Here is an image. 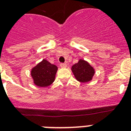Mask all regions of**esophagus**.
Here are the masks:
<instances>
[{"mask_svg":"<svg viewBox=\"0 0 131 131\" xmlns=\"http://www.w3.org/2000/svg\"><path fill=\"white\" fill-rule=\"evenodd\" d=\"M60 66L61 68H65L67 67V64L66 63H60Z\"/></svg>","mask_w":131,"mask_h":131,"instance_id":"obj_1","label":"esophagus"}]
</instances>
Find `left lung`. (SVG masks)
<instances>
[{"mask_svg":"<svg viewBox=\"0 0 131 131\" xmlns=\"http://www.w3.org/2000/svg\"><path fill=\"white\" fill-rule=\"evenodd\" d=\"M71 70L76 80L80 82H88L92 80L94 75V69L88 62L80 60L78 63L72 66Z\"/></svg>","mask_w":131,"mask_h":131,"instance_id":"1","label":"left lung"}]
</instances>
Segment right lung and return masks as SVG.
Returning <instances> with one entry per match:
<instances>
[{
    "instance_id": "1",
    "label": "right lung",
    "mask_w": 131,
    "mask_h": 131,
    "mask_svg": "<svg viewBox=\"0 0 131 131\" xmlns=\"http://www.w3.org/2000/svg\"><path fill=\"white\" fill-rule=\"evenodd\" d=\"M58 67L54 64L43 60L31 71V76L35 85L40 87L49 86L55 80Z\"/></svg>"
}]
</instances>
